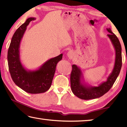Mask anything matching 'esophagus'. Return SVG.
Masks as SVG:
<instances>
[{"instance_id": "esophagus-1", "label": "esophagus", "mask_w": 127, "mask_h": 127, "mask_svg": "<svg viewBox=\"0 0 127 127\" xmlns=\"http://www.w3.org/2000/svg\"><path fill=\"white\" fill-rule=\"evenodd\" d=\"M72 55H73V52L71 51H69V52L67 53V56L69 57H71Z\"/></svg>"}]
</instances>
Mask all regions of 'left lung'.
<instances>
[{"label": "left lung", "mask_w": 127, "mask_h": 127, "mask_svg": "<svg viewBox=\"0 0 127 127\" xmlns=\"http://www.w3.org/2000/svg\"><path fill=\"white\" fill-rule=\"evenodd\" d=\"M110 33L107 34L115 49V61L114 69L106 82H103L97 87L87 86L82 83V73L80 68L77 65H72L70 74V84L71 91L75 96L85 100L96 99L103 96L110 90L119 74L122 66V46L117 36L111 31L110 28H107Z\"/></svg>", "instance_id": "1"}]
</instances>
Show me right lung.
Masks as SVG:
<instances>
[{
    "label": "right lung",
    "mask_w": 127,
    "mask_h": 127,
    "mask_svg": "<svg viewBox=\"0 0 127 127\" xmlns=\"http://www.w3.org/2000/svg\"><path fill=\"white\" fill-rule=\"evenodd\" d=\"M35 19L34 17H30L16 31L11 39L7 54L8 69L13 81L20 89L30 94L45 93L49 89L56 66L63 55L61 54L49 60L34 71L27 70L23 67L19 55L20 41L27 25Z\"/></svg>",
    "instance_id": "obj_1"
}]
</instances>
